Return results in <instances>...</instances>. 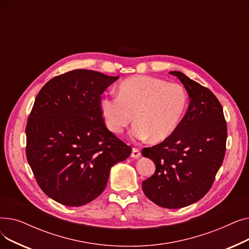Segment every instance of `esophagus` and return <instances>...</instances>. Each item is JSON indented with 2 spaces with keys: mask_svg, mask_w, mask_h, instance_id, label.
<instances>
[{
  "mask_svg": "<svg viewBox=\"0 0 249 249\" xmlns=\"http://www.w3.org/2000/svg\"><path fill=\"white\" fill-rule=\"evenodd\" d=\"M140 155H141L140 150L138 148H136V147H133L132 148V152H131V158L138 159V158H140Z\"/></svg>",
  "mask_w": 249,
  "mask_h": 249,
  "instance_id": "esophagus-1",
  "label": "esophagus"
}]
</instances>
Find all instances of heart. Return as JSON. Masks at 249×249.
Instances as JSON below:
<instances>
[{"mask_svg":"<svg viewBox=\"0 0 249 249\" xmlns=\"http://www.w3.org/2000/svg\"><path fill=\"white\" fill-rule=\"evenodd\" d=\"M117 95L101 100L104 121L111 132L122 134L135 119L132 135L138 140L151 137L152 141L160 142L171 137L188 106L184 87L147 75L123 81Z\"/></svg>","mask_w":249,"mask_h":249,"instance_id":"b5f03b06","label":"heart"}]
</instances>
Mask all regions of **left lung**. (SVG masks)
Instances as JSON below:
<instances>
[{
	"label": "left lung",
	"instance_id": "1",
	"mask_svg": "<svg viewBox=\"0 0 249 249\" xmlns=\"http://www.w3.org/2000/svg\"><path fill=\"white\" fill-rule=\"evenodd\" d=\"M186 88L190 105L176 132L160 144L142 149L155 163L153 176L142 190L154 204L167 209L187 207L211 189L226 151L227 125L212 91L175 71Z\"/></svg>",
	"mask_w": 249,
	"mask_h": 249
}]
</instances>
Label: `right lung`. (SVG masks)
<instances>
[{"mask_svg":"<svg viewBox=\"0 0 249 249\" xmlns=\"http://www.w3.org/2000/svg\"><path fill=\"white\" fill-rule=\"evenodd\" d=\"M119 76L74 70L39 91L26 126V156L38 186L70 207L95 200L111 167L132 148L107 129L101 95Z\"/></svg>","mask_w":249,"mask_h":249,"instance_id":"obj_1","label":"right lung"}]
</instances>
